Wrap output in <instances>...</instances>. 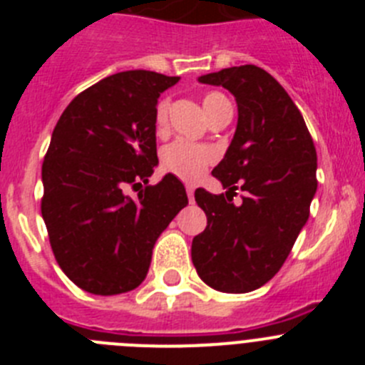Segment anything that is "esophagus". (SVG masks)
<instances>
[{
	"label": "esophagus",
	"instance_id": "esophagus-1",
	"mask_svg": "<svg viewBox=\"0 0 365 365\" xmlns=\"http://www.w3.org/2000/svg\"><path fill=\"white\" fill-rule=\"evenodd\" d=\"M186 193H188V199L190 202L193 201V186H186Z\"/></svg>",
	"mask_w": 365,
	"mask_h": 365
}]
</instances>
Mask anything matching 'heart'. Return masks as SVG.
<instances>
[{
  "mask_svg": "<svg viewBox=\"0 0 365 365\" xmlns=\"http://www.w3.org/2000/svg\"><path fill=\"white\" fill-rule=\"evenodd\" d=\"M228 104L227 96L217 91L206 93L202 96V108H205L208 118H212L215 113L221 111ZM155 128L164 130L168 124V100H159L155 108ZM215 153L210 148L197 146V144L186 143V140H175L163 151V166L166 172L173 173L179 179L193 182L205 173V170L214 163Z\"/></svg>",
  "mask_w": 365,
  "mask_h": 365,
  "instance_id": "heart-1",
  "label": "heart"
}]
</instances>
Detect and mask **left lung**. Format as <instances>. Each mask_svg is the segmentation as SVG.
<instances>
[{
  "mask_svg": "<svg viewBox=\"0 0 365 365\" xmlns=\"http://www.w3.org/2000/svg\"><path fill=\"white\" fill-rule=\"evenodd\" d=\"M237 102V128L212 175L225 193L195 190L206 228L192 241L199 278L221 292H250L282 269L309 219L316 193V148L302 113L274 76L240 66L199 76ZM241 185L240 207L227 193Z\"/></svg>",
  "mask_w": 365,
  "mask_h": 365,
  "instance_id": "obj_1",
  "label": "left lung"
}]
</instances>
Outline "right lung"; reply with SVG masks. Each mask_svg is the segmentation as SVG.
I'll list each match as a JSON object with an SVG mask.
<instances>
[{
    "label": "right lung",
    "mask_w": 365,
    "mask_h": 365,
    "mask_svg": "<svg viewBox=\"0 0 365 365\" xmlns=\"http://www.w3.org/2000/svg\"><path fill=\"white\" fill-rule=\"evenodd\" d=\"M179 76L124 71L80 93L62 113L41 166V217L67 278L91 294L133 291L155 241L186 205L172 173L148 185L157 159L155 108Z\"/></svg>",
    "instance_id": "obj_1"
}]
</instances>
